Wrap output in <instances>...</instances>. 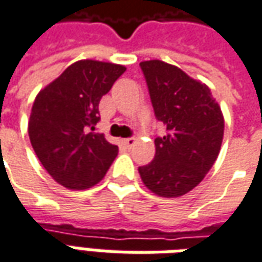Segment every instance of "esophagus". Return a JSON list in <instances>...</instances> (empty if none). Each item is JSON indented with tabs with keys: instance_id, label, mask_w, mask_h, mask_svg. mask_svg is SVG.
Here are the masks:
<instances>
[{
	"instance_id": "esophagus-1",
	"label": "esophagus",
	"mask_w": 262,
	"mask_h": 262,
	"mask_svg": "<svg viewBox=\"0 0 262 262\" xmlns=\"http://www.w3.org/2000/svg\"><path fill=\"white\" fill-rule=\"evenodd\" d=\"M122 143H123V144H125L127 148H130V147H133V146H135L136 140H135L133 137H127V139H122Z\"/></svg>"
}]
</instances>
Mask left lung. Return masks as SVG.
<instances>
[{
    "instance_id": "left-lung-1",
    "label": "left lung",
    "mask_w": 262,
    "mask_h": 262,
    "mask_svg": "<svg viewBox=\"0 0 262 262\" xmlns=\"http://www.w3.org/2000/svg\"><path fill=\"white\" fill-rule=\"evenodd\" d=\"M156 118L167 127L157 137L156 156L139 168L147 189L178 198L202 181L219 156L225 118L206 84L161 60L140 63Z\"/></svg>"
}]
</instances>
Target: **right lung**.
Returning a JSON list of instances; mask_svg holds the SVG:
<instances>
[{
    "mask_svg": "<svg viewBox=\"0 0 262 262\" xmlns=\"http://www.w3.org/2000/svg\"><path fill=\"white\" fill-rule=\"evenodd\" d=\"M125 66L78 60L35 98L28 133L37 159L54 181L81 191L102 180L118 146L97 133L98 105Z\"/></svg>",
    "mask_w": 262,
    "mask_h": 262,
    "instance_id": "obj_1",
    "label": "right lung"
}]
</instances>
